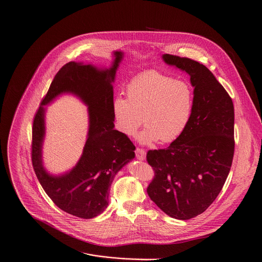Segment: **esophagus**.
<instances>
[{"label":"esophagus","instance_id":"esophagus-1","mask_svg":"<svg viewBox=\"0 0 262 262\" xmlns=\"http://www.w3.org/2000/svg\"><path fill=\"white\" fill-rule=\"evenodd\" d=\"M135 153H136V157L137 159H140V160H144L145 157H146V152L144 149L142 148H139L137 147L136 150H135Z\"/></svg>","mask_w":262,"mask_h":262}]
</instances>
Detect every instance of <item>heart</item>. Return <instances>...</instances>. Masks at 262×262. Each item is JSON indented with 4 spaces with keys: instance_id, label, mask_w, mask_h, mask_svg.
<instances>
[{
    "instance_id": "b5f03b06",
    "label": "heart",
    "mask_w": 262,
    "mask_h": 262,
    "mask_svg": "<svg viewBox=\"0 0 262 262\" xmlns=\"http://www.w3.org/2000/svg\"><path fill=\"white\" fill-rule=\"evenodd\" d=\"M125 90L126 98L117 96L112 102L115 127L124 136H134L144 122L142 143H170L187 128L194 109L188 81L148 70L134 76Z\"/></svg>"
}]
</instances>
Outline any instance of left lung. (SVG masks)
<instances>
[{"label":"left lung","instance_id":"obj_1","mask_svg":"<svg viewBox=\"0 0 262 262\" xmlns=\"http://www.w3.org/2000/svg\"><path fill=\"white\" fill-rule=\"evenodd\" d=\"M162 58L189 74L194 109L177 140L165 149L147 152L154 170L147 193L166 215L187 220L205 212L226 181L234 153V109L207 67L178 55L163 54Z\"/></svg>","mask_w":262,"mask_h":262}]
</instances>
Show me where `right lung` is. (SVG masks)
Wrapping results in <instances>:
<instances>
[{"mask_svg": "<svg viewBox=\"0 0 262 262\" xmlns=\"http://www.w3.org/2000/svg\"><path fill=\"white\" fill-rule=\"evenodd\" d=\"M113 66L98 70L91 64L66 63L55 75L33 121L32 162L36 176L51 201L62 211L83 219L100 215L108 206L110 186L116 172L135 157V145L114 129L112 114L116 69L122 53L116 51ZM62 92L77 94L89 106L90 130L77 165L66 176H48L41 165L40 148L45 133L43 107Z\"/></svg>", "mask_w": 262, "mask_h": 262, "instance_id": "1", "label": "right lung"}]
</instances>
